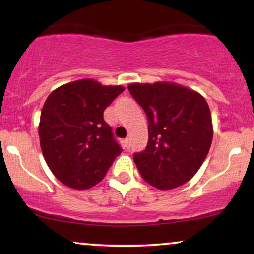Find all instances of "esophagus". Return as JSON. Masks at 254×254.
Segmentation results:
<instances>
[{"label":"esophagus","mask_w":254,"mask_h":254,"mask_svg":"<svg viewBox=\"0 0 254 254\" xmlns=\"http://www.w3.org/2000/svg\"><path fill=\"white\" fill-rule=\"evenodd\" d=\"M123 145H124L125 149H129V148H130V139L129 138H125L124 141H123Z\"/></svg>","instance_id":"1"}]
</instances>
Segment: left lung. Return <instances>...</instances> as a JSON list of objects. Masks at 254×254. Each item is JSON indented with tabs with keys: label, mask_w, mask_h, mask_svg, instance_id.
Instances as JSON below:
<instances>
[{
	"label": "left lung",
	"mask_w": 254,
	"mask_h": 254,
	"mask_svg": "<svg viewBox=\"0 0 254 254\" xmlns=\"http://www.w3.org/2000/svg\"><path fill=\"white\" fill-rule=\"evenodd\" d=\"M148 118V144L133 155L139 173L159 190L188 183L208 155L212 141L209 105L196 90L173 82L127 86Z\"/></svg>",
	"instance_id": "1"
}]
</instances>
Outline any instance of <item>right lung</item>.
<instances>
[{"label":"right lung","instance_id":"1","mask_svg":"<svg viewBox=\"0 0 254 254\" xmlns=\"http://www.w3.org/2000/svg\"><path fill=\"white\" fill-rule=\"evenodd\" d=\"M124 89L83 78L58 87L46 99L38 129L40 148L64 185L75 190L93 188L122 153L104 111Z\"/></svg>","mask_w":254,"mask_h":254}]
</instances>
